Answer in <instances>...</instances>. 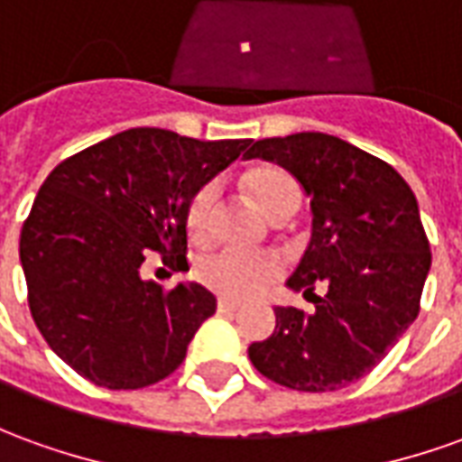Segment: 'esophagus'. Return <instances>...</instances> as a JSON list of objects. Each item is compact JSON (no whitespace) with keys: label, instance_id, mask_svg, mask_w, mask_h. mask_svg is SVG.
<instances>
[{"label":"esophagus","instance_id":"obj_1","mask_svg":"<svg viewBox=\"0 0 462 462\" xmlns=\"http://www.w3.org/2000/svg\"><path fill=\"white\" fill-rule=\"evenodd\" d=\"M237 310H240V302H235V300H227V298L217 300V312L230 315V312H237Z\"/></svg>","mask_w":462,"mask_h":462}]
</instances>
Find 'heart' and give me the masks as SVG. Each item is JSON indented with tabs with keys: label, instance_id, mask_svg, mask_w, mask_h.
I'll use <instances>...</instances> for the list:
<instances>
[{
	"label": "heart",
	"instance_id": "1",
	"mask_svg": "<svg viewBox=\"0 0 462 462\" xmlns=\"http://www.w3.org/2000/svg\"><path fill=\"white\" fill-rule=\"evenodd\" d=\"M245 185L250 189L254 202L260 205L267 217H275L287 205L300 208V187L292 177L275 170V167H257L247 172ZM217 202V182L199 185L187 202L185 222L192 237H208L212 230V215ZM280 260L270 254H245L232 247H222L215 253L205 254L195 267L198 280L209 290L220 292L225 298H250L267 282L280 275Z\"/></svg>",
	"mask_w": 462,
	"mask_h": 462
}]
</instances>
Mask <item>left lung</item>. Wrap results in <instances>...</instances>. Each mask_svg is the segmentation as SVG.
<instances>
[{"instance_id":"left-lung-1","label":"left lung","mask_w":462,"mask_h":462,"mask_svg":"<svg viewBox=\"0 0 462 462\" xmlns=\"http://www.w3.org/2000/svg\"><path fill=\"white\" fill-rule=\"evenodd\" d=\"M250 157L285 167L310 198L312 235L287 287L315 302L312 312L275 308V332L250 345V360L290 390H340L367 375L420 312L430 245L418 199L388 162L322 132L257 140Z\"/></svg>"}]
</instances>
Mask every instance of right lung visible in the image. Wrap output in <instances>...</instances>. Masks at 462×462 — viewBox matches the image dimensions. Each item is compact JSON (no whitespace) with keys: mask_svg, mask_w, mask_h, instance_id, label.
<instances>
[{"mask_svg":"<svg viewBox=\"0 0 462 462\" xmlns=\"http://www.w3.org/2000/svg\"><path fill=\"white\" fill-rule=\"evenodd\" d=\"M247 144L137 127L51 170L22 227L19 260L32 318L74 373L137 390L180 367L217 300L198 282H147L142 263L160 253L187 270V202Z\"/></svg>","mask_w":462,"mask_h":462,"instance_id":"obj_1","label":"right lung"}]
</instances>
